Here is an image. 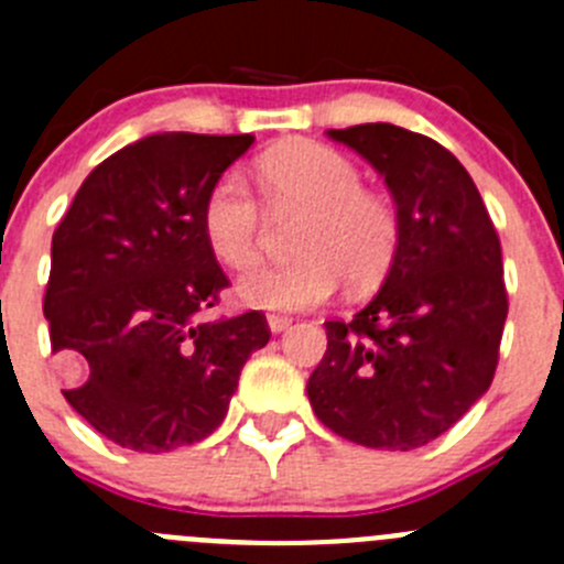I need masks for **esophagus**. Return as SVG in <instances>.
Listing matches in <instances>:
<instances>
[{"instance_id":"esophagus-1","label":"esophagus","mask_w":564,"mask_h":564,"mask_svg":"<svg viewBox=\"0 0 564 564\" xmlns=\"http://www.w3.org/2000/svg\"><path fill=\"white\" fill-rule=\"evenodd\" d=\"M288 327H291V318L288 316H276V313L268 316V329H271V333H285Z\"/></svg>"}]
</instances>
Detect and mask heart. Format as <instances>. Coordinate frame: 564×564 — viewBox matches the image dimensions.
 <instances>
[{"mask_svg":"<svg viewBox=\"0 0 564 564\" xmlns=\"http://www.w3.org/2000/svg\"><path fill=\"white\" fill-rule=\"evenodd\" d=\"M257 178L273 209L304 212L293 242L302 257L242 273V302L296 313L333 299L340 279L352 291H366L389 273L400 242L397 212L386 198L366 193L364 175L344 153L316 142L288 144L262 159ZM200 226L212 254L242 268L260 251L265 218L246 181L226 173L206 193Z\"/></svg>","mask_w":564,"mask_h":564,"instance_id":"b5f03b06","label":"heart"}]
</instances>
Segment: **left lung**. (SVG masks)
Wrapping results in <instances>:
<instances>
[{"label":"left lung","instance_id":"obj_1","mask_svg":"<svg viewBox=\"0 0 564 564\" xmlns=\"http://www.w3.org/2000/svg\"><path fill=\"white\" fill-rule=\"evenodd\" d=\"M327 137L383 175L400 242L375 299L324 322L307 397L338 436L405 453L451 431L492 383L509 313L500 240L469 173L433 139L391 122Z\"/></svg>","mask_w":564,"mask_h":564}]
</instances>
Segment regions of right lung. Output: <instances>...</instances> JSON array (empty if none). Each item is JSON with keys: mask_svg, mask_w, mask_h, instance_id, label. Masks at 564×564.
Returning <instances> with one entry per match:
<instances>
[{"mask_svg": "<svg viewBox=\"0 0 564 564\" xmlns=\"http://www.w3.org/2000/svg\"><path fill=\"white\" fill-rule=\"evenodd\" d=\"M251 133H153L97 164L53 235L44 316L66 402L113 444L167 453L218 431L265 316L204 322L229 285L200 226Z\"/></svg>", "mask_w": 564, "mask_h": 564, "instance_id": "1", "label": "right lung"}]
</instances>
